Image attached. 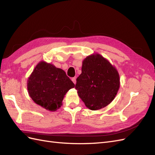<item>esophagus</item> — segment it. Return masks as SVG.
<instances>
[{"instance_id": "obj_1", "label": "esophagus", "mask_w": 155, "mask_h": 155, "mask_svg": "<svg viewBox=\"0 0 155 155\" xmlns=\"http://www.w3.org/2000/svg\"><path fill=\"white\" fill-rule=\"evenodd\" d=\"M72 81H73V83L74 84H76V78H72Z\"/></svg>"}]
</instances>
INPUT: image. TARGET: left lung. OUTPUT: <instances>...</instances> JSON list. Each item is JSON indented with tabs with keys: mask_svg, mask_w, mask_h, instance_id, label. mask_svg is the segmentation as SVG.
<instances>
[{
	"mask_svg": "<svg viewBox=\"0 0 155 155\" xmlns=\"http://www.w3.org/2000/svg\"><path fill=\"white\" fill-rule=\"evenodd\" d=\"M120 85L118 70L100 54H93L83 61L76 89L90 110H99L110 104L118 93Z\"/></svg>",
	"mask_w": 155,
	"mask_h": 155,
	"instance_id": "obj_1",
	"label": "left lung"
}]
</instances>
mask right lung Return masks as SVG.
<instances>
[{
  "label": "right lung",
  "mask_w": 155,
  "mask_h": 155,
  "mask_svg": "<svg viewBox=\"0 0 155 155\" xmlns=\"http://www.w3.org/2000/svg\"><path fill=\"white\" fill-rule=\"evenodd\" d=\"M75 87L63 70L41 61L28 78L29 96L46 110L55 111L62 105L64 95Z\"/></svg>",
  "instance_id": "obj_1"
}]
</instances>
